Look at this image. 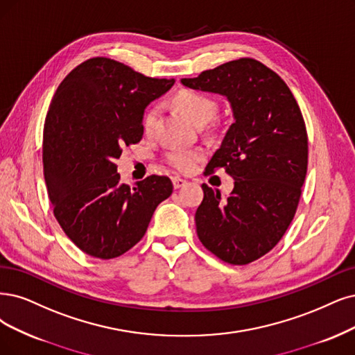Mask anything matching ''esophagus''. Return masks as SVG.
I'll return each mask as SVG.
<instances>
[{"label": "esophagus", "instance_id": "34e87169", "mask_svg": "<svg viewBox=\"0 0 355 355\" xmlns=\"http://www.w3.org/2000/svg\"><path fill=\"white\" fill-rule=\"evenodd\" d=\"M173 184L174 189H181L182 186L187 184V181L184 178H180V177H173Z\"/></svg>", "mask_w": 355, "mask_h": 355}]
</instances>
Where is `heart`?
<instances>
[{
	"instance_id": "heart-1",
	"label": "heart",
	"mask_w": 355,
	"mask_h": 355,
	"mask_svg": "<svg viewBox=\"0 0 355 355\" xmlns=\"http://www.w3.org/2000/svg\"><path fill=\"white\" fill-rule=\"evenodd\" d=\"M175 102L178 107L184 111L191 120L198 124L203 125L212 120L216 114V103L214 99L209 96L199 94V92L184 90L177 95ZM157 116H159V108L152 107L143 116V128L146 133L153 131ZM203 157V152L200 149H186V148H174L171 149L166 155L168 164L181 171V173H187L193 169L194 164L200 161Z\"/></svg>"
}]
</instances>
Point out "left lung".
<instances>
[{
  "mask_svg": "<svg viewBox=\"0 0 355 355\" xmlns=\"http://www.w3.org/2000/svg\"><path fill=\"white\" fill-rule=\"evenodd\" d=\"M189 89L225 96L234 123L206 166L234 178L227 198L202 186L196 211L199 240L230 265H247L278 244L295 215L307 173V131L282 78L253 58H240L181 78Z\"/></svg>",
  "mask_w": 355,
  "mask_h": 355,
  "instance_id": "8db88e82",
  "label": "left lung"
}]
</instances>
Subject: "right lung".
Listing matches in <instances>:
<instances>
[{
  "label": "right lung",
  "instance_id": "1",
  "mask_svg": "<svg viewBox=\"0 0 355 355\" xmlns=\"http://www.w3.org/2000/svg\"><path fill=\"white\" fill-rule=\"evenodd\" d=\"M174 83L96 57L70 71L52 98L44 127L48 196L62 231L86 254L107 260L128 252L173 193L161 175L123 184L115 159L140 141L144 110Z\"/></svg>",
  "mask_w": 355,
  "mask_h": 355
}]
</instances>
